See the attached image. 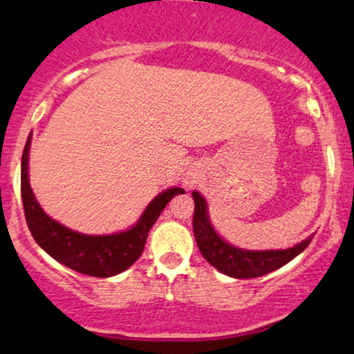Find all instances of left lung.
Listing matches in <instances>:
<instances>
[{
  "instance_id": "obj_1",
  "label": "left lung",
  "mask_w": 354,
  "mask_h": 354,
  "mask_svg": "<svg viewBox=\"0 0 354 354\" xmlns=\"http://www.w3.org/2000/svg\"><path fill=\"white\" fill-rule=\"evenodd\" d=\"M194 213H193V231L196 238V245L200 248L203 258L214 266L221 273L231 276V278H258V276L268 274L271 271L278 270L296 258L304 248L311 243L313 236L306 238L304 241L296 245L290 250H276V251H248L239 250L223 241L214 233L211 226L208 213H206V203L203 196L196 191H193Z\"/></svg>"
}]
</instances>
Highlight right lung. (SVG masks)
<instances>
[{
	"instance_id": "add662e5",
	"label": "right lung",
	"mask_w": 354,
	"mask_h": 354,
	"mask_svg": "<svg viewBox=\"0 0 354 354\" xmlns=\"http://www.w3.org/2000/svg\"><path fill=\"white\" fill-rule=\"evenodd\" d=\"M31 136L28 138L21 158V200L24 218L35 241L61 265L71 268L81 274L108 278L128 270L145 250L146 238L161 211L176 194L185 193L181 188H171L149 203V206L136 226L124 233L109 236H88L64 228L51 219L36 201L28 181V153Z\"/></svg>"
}]
</instances>
